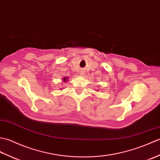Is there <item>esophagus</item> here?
I'll use <instances>...</instances> for the list:
<instances>
[{
  "mask_svg": "<svg viewBox=\"0 0 160 160\" xmlns=\"http://www.w3.org/2000/svg\"><path fill=\"white\" fill-rule=\"evenodd\" d=\"M83 73H80V74H83Z\"/></svg>",
  "mask_w": 160,
  "mask_h": 160,
  "instance_id": "34e87169",
  "label": "esophagus"
}]
</instances>
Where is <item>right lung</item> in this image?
Instances as JSON below:
<instances>
[{"label": "right lung", "instance_id": "1", "mask_svg": "<svg viewBox=\"0 0 160 160\" xmlns=\"http://www.w3.org/2000/svg\"><path fill=\"white\" fill-rule=\"evenodd\" d=\"M68 78H69V77H64L63 78H62V82H68ZM61 90H62V89H61Z\"/></svg>", "mask_w": 160, "mask_h": 160}]
</instances>
